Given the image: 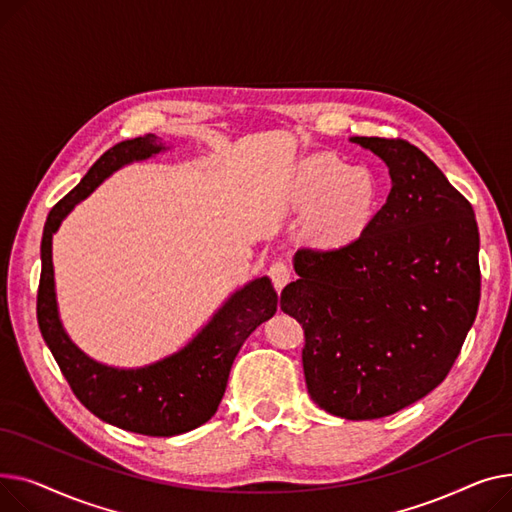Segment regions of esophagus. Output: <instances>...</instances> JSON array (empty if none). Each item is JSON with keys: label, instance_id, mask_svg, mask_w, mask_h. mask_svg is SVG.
Instances as JSON below:
<instances>
[{"label": "esophagus", "instance_id": "1", "mask_svg": "<svg viewBox=\"0 0 512 512\" xmlns=\"http://www.w3.org/2000/svg\"><path fill=\"white\" fill-rule=\"evenodd\" d=\"M268 277L273 279V283H275L277 291H281V289L291 281V268H289L285 262L277 260V262L270 264V268H268Z\"/></svg>", "mask_w": 512, "mask_h": 512}]
</instances>
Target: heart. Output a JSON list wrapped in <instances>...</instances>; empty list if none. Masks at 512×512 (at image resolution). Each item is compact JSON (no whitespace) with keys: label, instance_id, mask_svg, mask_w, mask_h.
<instances>
[{"label":"heart","instance_id":"obj_1","mask_svg":"<svg viewBox=\"0 0 512 512\" xmlns=\"http://www.w3.org/2000/svg\"><path fill=\"white\" fill-rule=\"evenodd\" d=\"M293 198L316 206L312 231L324 244H343L362 231L376 208L378 188L368 169L349 167L333 155H314L299 165Z\"/></svg>","mask_w":512,"mask_h":512}]
</instances>
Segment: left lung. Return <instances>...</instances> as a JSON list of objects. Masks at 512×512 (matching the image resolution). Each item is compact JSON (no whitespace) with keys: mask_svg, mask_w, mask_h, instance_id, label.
Segmentation results:
<instances>
[{"mask_svg":"<svg viewBox=\"0 0 512 512\" xmlns=\"http://www.w3.org/2000/svg\"><path fill=\"white\" fill-rule=\"evenodd\" d=\"M393 179L353 242L302 248L281 310L304 328L312 401L337 417L378 419L426 397L461 353L479 306L473 206L422 150L353 136Z\"/></svg>","mask_w":512,"mask_h":512,"instance_id":"obj_1","label":"left lung"}]
</instances>
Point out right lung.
Masks as SVG:
<instances>
[{
    "label": "right lung",
    "mask_w": 512,
    "mask_h": 512,
    "mask_svg": "<svg viewBox=\"0 0 512 512\" xmlns=\"http://www.w3.org/2000/svg\"><path fill=\"white\" fill-rule=\"evenodd\" d=\"M165 150L146 134L111 146L82 182L47 217L41 242L37 320L41 335L78 401L103 422L144 436H177L206 424L225 395L233 359L254 330L277 312V291L268 277L237 289L200 333L177 353L144 368H111L82 353L59 320L51 239L70 210L119 167Z\"/></svg>",
    "instance_id": "obj_1"
}]
</instances>
